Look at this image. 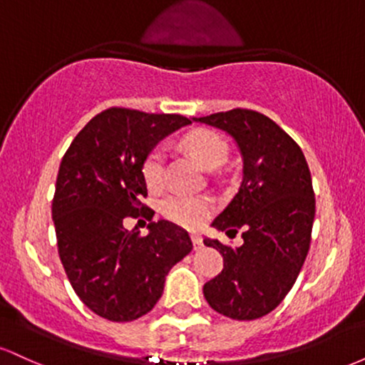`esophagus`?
<instances>
[{
    "mask_svg": "<svg viewBox=\"0 0 365 365\" xmlns=\"http://www.w3.org/2000/svg\"><path fill=\"white\" fill-rule=\"evenodd\" d=\"M192 244H194V249L195 250H199V249H202V237L200 235H192Z\"/></svg>",
    "mask_w": 365,
    "mask_h": 365,
    "instance_id": "1",
    "label": "esophagus"
}]
</instances>
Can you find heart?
Returning <instances> with one entry per match:
<instances>
[{
  "instance_id": "1",
  "label": "heart",
  "mask_w": 365,
  "mask_h": 365,
  "mask_svg": "<svg viewBox=\"0 0 365 365\" xmlns=\"http://www.w3.org/2000/svg\"><path fill=\"white\" fill-rule=\"evenodd\" d=\"M183 148L204 168H216L228 158V144L212 130H195L183 139ZM142 177L145 185L156 190L165 183V153L161 148L153 149L142 161ZM163 215L183 228H199L215 211V202L207 195L171 194L163 200Z\"/></svg>"
}]
</instances>
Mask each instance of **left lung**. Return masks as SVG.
I'll return each instance as SVG.
<instances>
[{"label": "left lung", "mask_w": 365, "mask_h": 365, "mask_svg": "<svg viewBox=\"0 0 365 365\" xmlns=\"http://www.w3.org/2000/svg\"><path fill=\"white\" fill-rule=\"evenodd\" d=\"M194 120L225 130L244 158L242 185L212 221L221 232L242 230L244 244L204 240L225 262L204 297L230 319H259L282 304L307 257L316 215L311 171L299 144L262 113L237 108Z\"/></svg>", "instance_id": "obj_1"}]
</instances>
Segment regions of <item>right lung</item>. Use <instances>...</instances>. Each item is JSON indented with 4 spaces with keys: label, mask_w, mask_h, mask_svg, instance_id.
I'll list each match as a JSON object with an SVG mask.
<instances>
[{
    "label": "right lung",
    "mask_w": 365,
    "mask_h": 365,
    "mask_svg": "<svg viewBox=\"0 0 365 365\" xmlns=\"http://www.w3.org/2000/svg\"><path fill=\"white\" fill-rule=\"evenodd\" d=\"M188 123L180 115L110 108L77 133L61 159L51 207L58 254L78 299L104 319L148 314L168 271L192 250L188 233L170 221H150L145 237L123 226L128 216L153 220L142 204V161Z\"/></svg>",
    "instance_id": "1"
}]
</instances>
